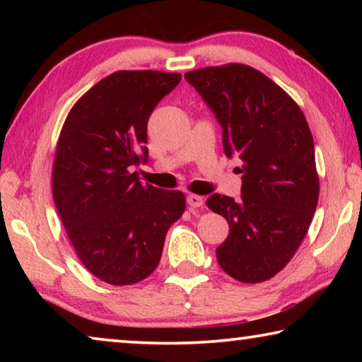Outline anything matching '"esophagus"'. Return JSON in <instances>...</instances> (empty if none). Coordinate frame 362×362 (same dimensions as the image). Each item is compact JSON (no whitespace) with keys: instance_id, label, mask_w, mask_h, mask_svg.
Masks as SVG:
<instances>
[{"instance_id":"esophagus-1","label":"esophagus","mask_w":362,"mask_h":362,"mask_svg":"<svg viewBox=\"0 0 362 362\" xmlns=\"http://www.w3.org/2000/svg\"><path fill=\"white\" fill-rule=\"evenodd\" d=\"M187 203L189 207H193L194 209V207H203L204 199H203V196H199V194H188Z\"/></svg>"}]
</instances>
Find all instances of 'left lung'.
Returning <instances> with one entry per match:
<instances>
[{
    "instance_id": "8db88e82",
    "label": "left lung",
    "mask_w": 362,
    "mask_h": 362,
    "mask_svg": "<svg viewBox=\"0 0 362 362\" xmlns=\"http://www.w3.org/2000/svg\"><path fill=\"white\" fill-rule=\"evenodd\" d=\"M222 126L223 151L241 161V199L212 194L230 233L217 247L226 274L262 283L283 269L310 228L320 196L313 136L292 97L243 64L185 73Z\"/></svg>"
}]
</instances>
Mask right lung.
<instances>
[{
  "label": "right lung",
  "mask_w": 362,
  "mask_h": 362,
  "mask_svg": "<svg viewBox=\"0 0 362 362\" xmlns=\"http://www.w3.org/2000/svg\"><path fill=\"white\" fill-rule=\"evenodd\" d=\"M180 73L121 70L100 79L60 131L52 196L83 265L103 283L136 284L155 272L185 194L142 185L132 166L148 158L146 122Z\"/></svg>",
  "instance_id": "right-lung-1"
}]
</instances>
